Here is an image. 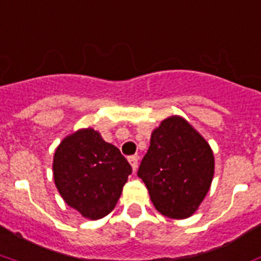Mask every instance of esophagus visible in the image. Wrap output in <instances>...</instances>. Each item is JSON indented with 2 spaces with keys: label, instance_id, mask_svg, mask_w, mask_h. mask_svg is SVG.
Masks as SVG:
<instances>
[{
  "label": "esophagus",
  "instance_id": "obj_1",
  "mask_svg": "<svg viewBox=\"0 0 261 261\" xmlns=\"http://www.w3.org/2000/svg\"><path fill=\"white\" fill-rule=\"evenodd\" d=\"M128 162H130L133 170L136 171L137 167H138V156H130V158H128Z\"/></svg>",
  "mask_w": 261,
  "mask_h": 261
}]
</instances>
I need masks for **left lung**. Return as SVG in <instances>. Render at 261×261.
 <instances>
[{
  "label": "left lung",
  "instance_id": "left-lung-1",
  "mask_svg": "<svg viewBox=\"0 0 261 261\" xmlns=\"http://www.w3.org/2000/svg\"><path fill=\"white\" fill-rule=\"evenodd\" d=\"M213 175V150L184 117L170 116L152 131L138 177L159 213L175 220L191 217L209 192Z\"/></svg>",
  "mask_w": 261,
  "mask_h": 261
}]
</instances>
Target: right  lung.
Masks as SVG:
<instances>
[{
    "label": "right lung",
    "mask_w": 261,
    "mask_h": 261,
    "mask_svg": "<svg viewBox=\"0 0 261 261\" xmlns=\"http://www.w3.org/2000/svg\"><path fill=\"white\" fill-rule=\"evenodd\" d=\"M59 194L83 217L98 220L115 209L131 166L115 145L91 127L65 137L52 162Z\"/></svg>",
    "instance_id": "add662e5"
}]
</instances>
